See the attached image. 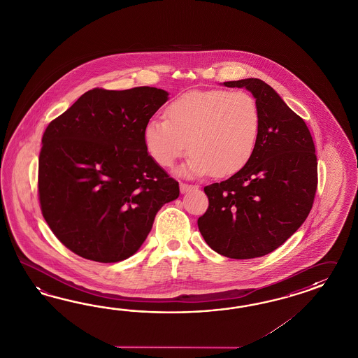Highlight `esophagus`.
Masks as SVG:
<instances>
[{
	"label": "esophagus",
	"mask_w": 358,
	"mask_h": 358,
	"mask_svg": "<svg viewBox=\"0 0 358 358\" xmlns=\"http://www.w3.org/2000/svg\"><path fill=\"white\" fill-rule=\"evenodd\" d=\"M196 186H194V185H187V183H180V190L182 194L187 192H192V189H195Z\"/></svg>",
	"instance_id": "obj_1"
}]
</instances>
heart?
Here are the masks:
<instances>
[{
  "instance_id": "1",
  "label": "heart",
  "mask_w": 358,
  "mask_h": 358,
  "mask_svg": "<svg viewBox=\"0 0 358 358\" xmlns=\"http://www.w3.org/2000/svg\"><path fill=\"white\" fill-rule=\"evenodd\" d=\"M166 117L148 119L143 142L159 166L172 168L192 150L178 173L185 177L236 175L255 154L262 113L243 90H192L166 106Z\"/></svg>"
}]
</instances>
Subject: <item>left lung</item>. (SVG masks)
<instances>
[{
	"mask_svg": "<svg viewBox=\"0 0 358 358\" xmlns=\"http://www.w3.org/2000/svg\"><path fill=\"white\" fill-rule=\"evenodd\" d=\"M257 101L262 129L248 164L204 187L210 206L198 227L213 251L244 260L273 252L308 217L317 190V157L304 120L260 79L227 81Z\"/></svg>",
	"mask_w": 358,
	"mask_h": 358,
	"instance_id": "left-lung-1",
	"label": "left lung"
}]
</instances>
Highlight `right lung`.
<instances>
[{
	"mask_svg": "<svg viewBox=\"0 0 358 358\" xmlns=\"http://www.w3.org/2000/svg\"><path fill=\"white\" fill-rule=\"evenodd\" d=\"M168 96L157 87H96L48 125L38 159L40 204L72 252L98 262L131 257L159 210L178 198V182L148 154L142 136Z\"/></svg>",
	"mask_w": 358,
	"mask_h": 358,
	"instance_id": "right-lung-1",
	"label": "right lung"
}]
</instances>
